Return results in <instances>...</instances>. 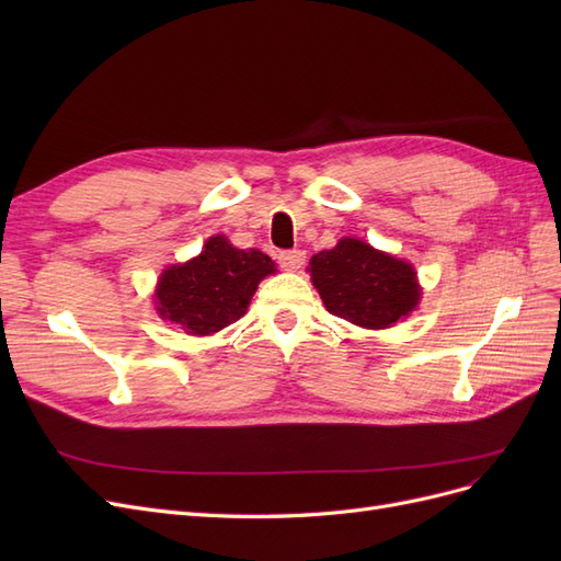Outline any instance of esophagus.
I'll use <instances>...</instances> for the list:
<instances>
[{
	"instance_id": "1",
	"label": "esophagus",
	"mask_w": 561,
	"mask_h": 561,
	"mask_svg": "<svg viewBox=\"0 0 561 561\" xmlns=\"http://www.w3.org/2000/svg\"><path fill=\"white\" fill-rule=\"evenodd\" d=\"M304 260H307V254H304L301 250H285L278 254V264L285 271H299L304 266Z\"/></svg>"
}]
</instances>
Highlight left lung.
Masks as SVG:
<instances>
[{"label":"left lung","mask_w":561,"mask_h":561,"mask_svg":"<svg viewBox=\"0 0 561 561\" xmlns=\"http://www.w3.org/2000/svg\"><path fill=\"white\" fill-rule=\"evenodd\" d=\"M309 271L325 309L367 330L396 325L421 299L410 262L348 236L332 250L313 254Z\"/></svg>","instance_id":"1"}]
</instances>
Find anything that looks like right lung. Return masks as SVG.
I'll return each mask as SVG.
<instances>
[{
    "instance_id": "1",
    "label": "right lung",
    "mask_w": 561,
    "mask_h": 561,
    "mask_svg": "<svg viewBox=\"0 0 561 561\" xmlns=\"http://www.w3.org/2000/svg\"><path fill=\"white\" fill-rule=\"evenodd\" d=\"M268 274H276V264L262 250H239L225 236H210L198 257L159 276L157 311L186 334H215L245 316Z\"/></svg>"
}]
</instances>
